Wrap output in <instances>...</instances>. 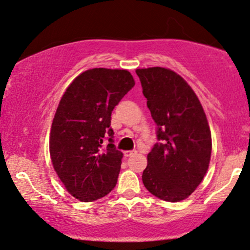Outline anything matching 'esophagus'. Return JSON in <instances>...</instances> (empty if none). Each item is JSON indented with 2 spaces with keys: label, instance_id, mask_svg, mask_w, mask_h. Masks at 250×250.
Here are the masks:
<instances>
[{
  "label": "esophagus",
  "instance_id": "34e87169",
  "mask_svg": "<svg viewBox=\"0 0 250 250\" xmlns=\"http://www.w3.org/2000/svg\"><path fill=\"white\" fill-rule=\"evenodd\" d=\"M135 153H137V151H135V150H126L125 153H124V156H125V157H131V156H133V155H134Z\"/></svg>",
  "mask_w": 250,
  "mask_h": 250
}]
</instances>
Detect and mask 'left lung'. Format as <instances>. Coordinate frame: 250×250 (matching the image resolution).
<instances>
[{"label":"left lung","mask_w":250,"mask_h":250,"mask_svg":"<svg viewBox=\"0 0 250 250\" xmlns=\"http://www.w3.org/2000/svg\"><path fill=\"white\" fill-rule=\"evenodd\" d=\"M157 139L142 173L145 187L158 199H187L208 171L211 133L196 94L174 71L137 69Z\"/></svg>","instance_id":"8db88e82"}]
</instances>
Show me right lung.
<instances>
[{"mask_svg": "<svg viewBox=\"0 0 250 250\" xmlns=\"http://www.w3.org/2000/svg\"><path fill=\"white\" fill-rule=\"evenodd\" d=\"M134 85L127 70L99 67L79 74L62 96L51 124L50 157L66 190L79 201L101 199L117 184L123 153L113 145L111 112Z\"/></svg>", "mask_w": 250, "mask_h": 250, "instance_id": "right-lung-1", "label": "right lung"}]
</instances>
